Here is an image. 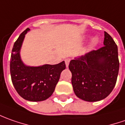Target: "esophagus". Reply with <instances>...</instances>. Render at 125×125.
<instances>
[{"mask_svg": "<svg viewBox=\"0 0 125 125\" xmlns=\"http://www.w3.org/2000/svg\"><path fill=\"white\" fill-rule=\"evenodd\" d=\"M70 61H71V59H65V63H66V67H68Z\"/></svg>", "mask_w": 125, "mask_h": 125, "instance_id": "esophagus-1", "label": "esophagus"}]
</instances>
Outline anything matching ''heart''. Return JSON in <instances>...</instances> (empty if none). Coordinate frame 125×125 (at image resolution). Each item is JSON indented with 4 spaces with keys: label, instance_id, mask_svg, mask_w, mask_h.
<instances>
[{
    "label": "heart",
    "instance_id": "1",
    "mask_svg": "<svg viewBox=\"0 0 125 125\" xmlns=\"http://www.w3.org/2000/svg\"><path fill=\"white\" fill-rule=\"evenodd\" d=\"M96 43H97V39H94L93 40V44H95Z\"/></svg>",
    "mask_w": 125,
    "mask_h": 125
}]
</instances>
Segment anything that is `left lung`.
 Wrapping results in <instances>:
<instances>
[{
    "label": "left lung",
    "mask_w": 125,
    "mask_h": 125,
    "mask_svg": "<svg viewBox=\"0 0 125 125\" xmlns=\"http://www.w3.org/2000/svg\"><path fill=\"white\" fill-rule=\"evenodd\" d=\"M104 45L97 50H91L84 56L71 60L69 63L74 92L85 101L104 99L116 83L120 65L118 47L106 32Z\"/></svg>",
    "instance_id": "left-lung-1"
}]
</instances>
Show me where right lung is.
Instances as JSON below:
<instances>
[{
    "label": "right lung",
    "mask_w": 125,
    "mask_h": 125,
    "mask_svg": "<svg viewBox=\"0 0 125 125\" xmlns=\"http://www.w3.org/2000/svg\"><path fill=\"white\" fill-rule=\"evenodd\" d=\"M27 28L20 34L11 50L10 73L12 84L21 97L26 100L39 102L50 97L54 91L61 73L66 68L64 62L55 65L26 66L20 57V49Z\"/></svg>",
    "instance_id": "right-lung-1"
}]
</instances>
